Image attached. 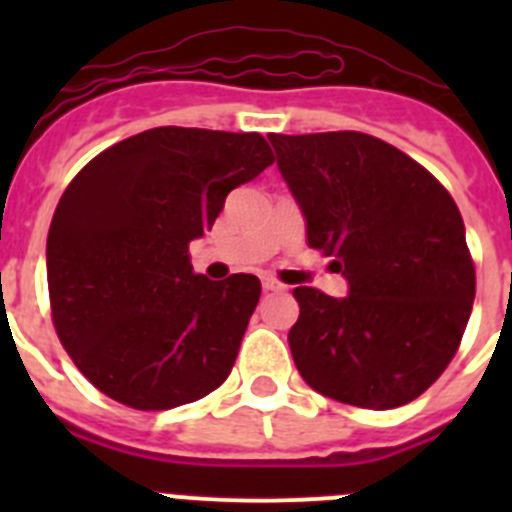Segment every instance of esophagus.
Returning <instances> with one entry per match:
<instances>
[{
  "instance_id": "obj_1",
  "label": "esophagus",
  "mask_w": 512,
  "mask_h": 512,
  "mask_svg": "<svg viewBox=\"0 0 512 512\" xmlns=\"http://www.w3.org/2000/svg\"><path fill=\"white\" fill-rule=\"evenodd\" d=\"M261 284H264L266 292H282V289H284V284L277 282L274 277H264V282H261Z\"/></svg>"
}]
</instances>
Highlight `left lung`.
<instances>
[{"label":"left lung","mask_w":512,"mask_h":512,"mask_svg":"<svg viewBox=\"0 0 512 512\" xmlns=\"http://www.w3.org/2000/svg\"><path fill=\"white\" fill-rule=\"evenodd\" d=\"M346 297L297 287L289 330L297 372L330 400L369 410L423 395L454 359L474 302V264L451 194L374 135H269Z\"/></svg>","instance_id":"obj_1"}]
</instances>
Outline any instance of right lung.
Wrapping results in <instances>:
<instances>
[{
	"label": "right lung",
	"mask_w": 512,
	"mask_h": 512,
	"mask_svg": "<svg viewBox=\"0 0 512 512\" xmlns=\"http://www.w3.org/2000/svg\"><path fill=\"white\" fill-rule=\"evenodd\" d=\"M271 161L259 133L153 128L74 176L48 230V292L63 348L99 392L169 410L228 379L261 282L194 274L189 243Z\"/></svg>",
	"instance_id": "1"
}]
</instances>
